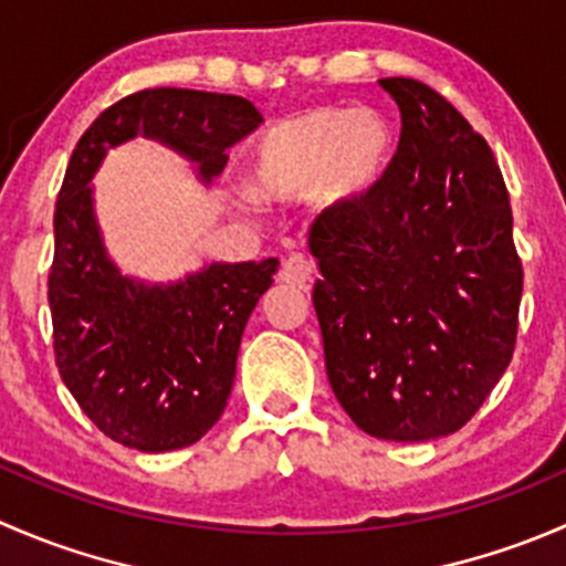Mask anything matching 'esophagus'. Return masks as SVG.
I'll use <instances>...</instances> for the list:
<instances>
[{"instance_id":"1","label":"esophagus","mask_w":566,"mask_h":566,"mask_svg":"<svg viewBox=\"0 0 566 566\" xmlns=\"http://www.w3.org/2000/svg\"><path fill=\"white\" fill-rule=\"evenodd\" d=\"M312 273H315V260L310 254H290L282 262V271H279V282L290 284V287H306L312 282Z\"/></svg>"}]
</instances>
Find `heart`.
Listing matches in <instances>:
<instances>
[{
    "instance_id": "b5f03b06",
    "label": "heart",
    "mask_w": 566,
    "mask_h": 566,
    "mask_svg": "<svg viewBox=\"0 0 566 566\" xmlns=\"http://www.w3.org/2000/svg\"><path fill=\"white\" fill-rule=\"evenodd\" d=\"M391 158V125L373 108L317 106L273 125L256 142L251 175L271 199L317 193L331 208L361 202ZM256 205L254 191L241 193Z\"/></svg>"
}]
</instances>
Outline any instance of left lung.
<instances>
[{"label":"left lung","instance_id":"left-lung-1","mask_svg":"<svg viewBox=\"0 0 566 566\" xmlns=\"http://www.w3.org/2000/svg\"><path fill=\"white\" fill-rule=\"evenodd\" d=\"M402 114L373 191L310 230L325 373L384 441H432L482 408L515 353L523 265L488 142L416 78H380Z\"/></svg>","mask_w":566,"mask_h":566}]
</instances>
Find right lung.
<instances>
[{
	"mask_svg": "<svg viewBox=\"0 0 566 566\" xmlns=\"http://www.w3.org/2000/svg\"><path fill=\"white\" fill-rule=\"evenodd\" d=\"M241 95L142 90L108 106L78 139L54 210L49 306L62 384L112 441L139 452L197 443L224 413L238 347L276 256L210 262L172 284H145L108 260L93 208L106 150L147 136L197 164L210 182L227 150L260 128Z\"/></svg>",
	"mask_w": 566,
	"mask_h": 566,
	"instance_id": "right-lung-1",
	"label": "right lung"
}]
</instances>
